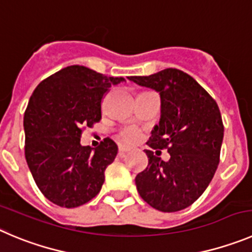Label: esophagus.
Returning a JSON list of instances; mask_svg holds the SVG:
<instances>
[{
	"label": "esophagus",
	"mask_w": 252,
	"mask_h": 252,
	"mask_svg": "<svg viewBox=\"0 0 252 252\" xmlns=\"http://www.w3.org/2000/svg\"><path fill=\"white\" fill-rule=\"evenodd\" d=\"M131 150V147H128V145H119V153L121 154H124V153H128Z\"/></svg>",
	"instance_id": "1"
}]
</instances>
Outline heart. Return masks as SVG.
<instances>
[{
	"label": "heart",
	"mask_w": 252,
	"mask_h": 252,
	"mask_svg": "<svg viewBox=\"0 0 252 252\" xmlns=\"http://www.w3.org/2000/svg\"><path fill=\"white\" fill-rule=\"evenodd\" d=\"M121 137L122 139L126 140V142L134 143L140 139V137H142V131H140L139 128H137V126H126V128L121 131Z\"/></svg>",
	"instance_id": "b5f03b06"
}]
</instances>
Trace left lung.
Wrapping results in <instances>:
<instances>
[{"label": "left lung", "instance_id": "obj_1", "mask_svg": "<svg viewBox=\"0 0 252 252\" xmlns=\"http://www.w3.org/2000/svg\"><path fill=\"white\" fill-rule=\"evenodd\" d=\"M128 78L160 94V121L147 144L170 154L164 161L145 150L148 166L135 178L138 192L159 211L183 210L200 197L218 169L224 138L220 109L200 84L176 68Z\"/></svg>", "mask_w": 252, "mask_h": 252}]
</instances>
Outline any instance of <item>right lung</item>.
Here are the masks:
<instances>
[{
  "mask_svg": "<svg viewBox=\"0 0 252 252\" xmlns=\"http://www.w3.org/2000/svg\"><path fill=\"white\" fill-rule=\"evenodd\" d=\"M122 77L69 65L37 86L23 118L25 155L42 194L62 208H77L102 189L118 147L109 138L95 149L81 145L82 131L102 118V103Z\"/></svg>",
  "mask_w": 252,
  "mask_h": 252,
  "instance_id": "obj_1",
  "label": "right lung"
}]
</instances>
